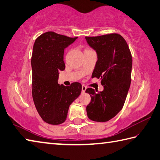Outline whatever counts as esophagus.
<instances>
[{
    "label": "esophagus",
    "instance_id": "34e87169",
    "mask_svg": "<svg viewBox=\"0 0 160 160\" xmlns=\"http://www.w3.org/2000/svg\"><path fill=\"white\" fill-rule=\"evenodd\" d=\"M86 89H87V87L84 86V85H82V93L85 92Z\"/></svg>",
    "mask_w": 160,
    "mask_h": 160
}]
</instances>
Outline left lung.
<instances>
[{"label": "left lung", "mask_w": 160, "mask_h": 160, "mask_svg": "<svg viewBox=\"0 0 160 160\" xmlns=\"http://www.w3.org/2000/svg\"><path fill=\"white\" fill-rule=\"evenodd\" d=\"M98 55L92 78H101L104 89L96 92L88 88L91 96L87 117L97 122L112 119L123 107L131 83L132 58L126 41L117 33L85 37Z\"/></svg>", "instance_id": "left-lung-1"}]
</instances>
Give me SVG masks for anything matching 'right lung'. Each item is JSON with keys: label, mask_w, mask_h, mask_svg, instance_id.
Wrapping results in <instances>:
<instances>
[{"label": "right lung", "mask_w": 160, "mask_h": 160, "mask_svg": "<svg viewBox=\"0 0 160 160\" xmlns=\"http://www.w3.org/2000/svg\"><path fill=\"white\" fill-rule=\"evenodd\" d=\"M77 38L49 31L41 34L34 43L31 58L32 98L41 118L48 124L64 123L70 105L82 91L79 82L68 87L58 82V71L65 68L64 49Z\"/></svg>", "instance_id": "right-lung-1"}]
</instances>
